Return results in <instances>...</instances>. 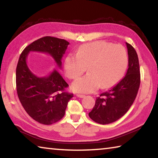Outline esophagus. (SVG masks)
Instances as JSON below:
<instances>
[{
    "label": "esophagus",
    "mask_w": 158,
    "mask_h": 158,
    "mask_svg": "<svg viewBox=\"0 0 158 158\" xmlns=\"http://www.w3.org/2000/svg\"><path fill=\"white\" fill-rule=\"evenodd\" d=\"M77 97L79 98H84L85 97V95H82V94H77Z\"/></svg>",
    "instance_id": "34e87169"
}]
</instances>
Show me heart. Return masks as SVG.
<instances>
[{"instance_id":"1","label":"heart","mask_w":158,"mask_h":158,"mask_svg":"<svg viewBox=\"0 0 158 158\" xmlns=\"http://www.w3.org/2000/svg\"><path fill=\"white\" fill-rule=\"evenodd\" d=\"M128 65L125 48L106 41H96L81 45L76 55L69 53L64 60V71L71 79L78 78L85 70L86 75L77 79L72 85L79 93H92L101 86L108 89L123 77Z\"/></svg>"}]
</instances>
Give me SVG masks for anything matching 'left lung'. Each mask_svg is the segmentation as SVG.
<instances>
[{
  "label": "left lung",
  "mask_w": 158,
  "mask_h": 158,
  "mask_svg": "<svg viewBox=\"0 0 158 158\" xmlns=\"http://www.w3.org/2000/svg\"><path fill=\"white\" fill-rule=\"evenodd\" d=\"M128 69L121 81L109 91L102 93L89 114L98 123L106 125L116 121L124 116L137 97L140 85V69L137 53L132 45L126 42Z\"/></svg>",
  "instance_id": "obj_1"
}]
</instances>
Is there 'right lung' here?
<instances>
[{
	"mask_svg": "<svg viewBox=\"0 0 158 158\" xmlns=\"http://www.w3.org/2000/svg\"><path fill=\"white\" fill-rule=\"evenodd\" d=\"M69 44L65 40L57 37H42L26 47L19 58L16 69L19 99L29 116L41 124L52 125L60 121L73 94L65 91L68 84L56 69L42 77L32 73L26 63L28 53H49L61 68V59Z\"/></svg>",
	"mask_w": 158,
	"mask_h": 158,
	"instance_id": "add662e5",
	"label": "right lung"
}]
</instances>
